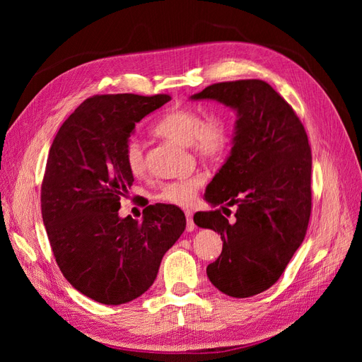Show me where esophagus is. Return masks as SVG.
<instances>
[{"label":"esophagus","instance_id":"34e87169","mask_svg":"<svg viewBox=\"0 0 362 362\" xmlns=\"http://www.w3.org/2000/svg\"><path fill=\"white\" fill-rule=\"evenodd\" d=\"M185 218H187V231H193L194 223H193V213L190 210H185Z\"/></svg>","mask_w":362,"mask_h":362}]
</instances>
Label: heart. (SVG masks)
<instances>
[{
    "label": "heart",
    "instance_id": "b5f03b06",
    "mask_svg": "<svg viewBox=\"0 0 362 362\" xmlns=\"http://www.w3.org/2000/svg\"><path fill=\"white\" fill-rule=\"evenodd\" d=\"M157 136L177 141L180 145L190 146L194 156L206 163L221 160L229 148L231 129L221 116H208L192 107H177L164 113L154 125ZM124 161L127 169L133 175L145 172L144 149L134 139L128 140L124 146ZM202 185L199 177L173 181L164 184L157 193V199L172 205H190Z\"/></svg>",
    "mask_w": 362,
    "mask_h": 362
}]
</instances>
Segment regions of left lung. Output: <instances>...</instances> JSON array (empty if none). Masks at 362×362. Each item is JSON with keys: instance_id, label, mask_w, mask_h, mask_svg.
Returning <instances> with one entry per match:
<instances>
[{"instance_id": "obj_1", "label": "left lung", "mask_w": 362, "mask_h": 362, "mask_svg": "<svg viewBox=\"0 0 362 362\" xmlns=\"http://www.w3.org/2000/svg\"><path fill=\"white\" fill-rule=\"evenodd\" d=\"M192 100H214L237 112L233 149L205 190L222 205L196 213L199 228L221 234L222 254L206 275L222 293L250 298L270 288L302 245L311 216V148L291 105L262 80L205 87ZM229 206H236L233 221Z\"/></svg>"}]
</instances>
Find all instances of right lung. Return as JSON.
Wrapping results in <instances>:
<instances>
[{
  "mask_svg": "<svg viewBox=\"0 0 362 362\" xmlns=\"http://www.w3.org/2000/svg\"><path fill=\"white\" fill-rule=\"evenodd\" d=\"M168 101L169 95L87 98L49 149L40 206L54 258L74 288L104 305L144 294L185 229L175 205L146 206L141 222L117 213L134 181L124 146L136 124Z\"/></svg>",
  "mask_w": 362,
  "mask_h": 362,
  "instance_id": "1",
  "label": "right lung"
}]
</instances>
